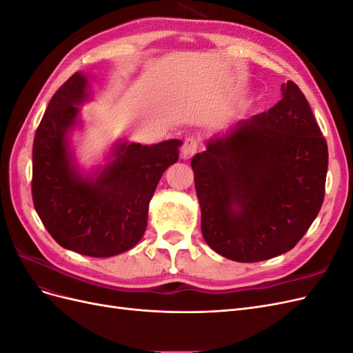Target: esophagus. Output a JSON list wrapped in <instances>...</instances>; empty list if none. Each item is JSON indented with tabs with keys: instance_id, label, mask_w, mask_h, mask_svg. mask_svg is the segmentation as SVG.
Segmentation results:
<instances>
[{
	"instance_id": "esophagus-1",
	"label": "esophagus",
	"mask_w": 353,
	"mask_h": 353,
	"mask_svg": "<svg viewBox=\"0 0 353 353\" xmlns=\"http://www.w3.org/2000/svg\"><path fill=\"white\" fill-rule=\"evenodd\" d=\"M197 148H199L197 138L188 137V138H185L183 148H181V156H183V159H191L197 153Z\"/></svg>"
}]
</instances>
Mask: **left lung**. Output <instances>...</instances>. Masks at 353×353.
<instances>
[{
    "label": "left lung",
    "instance_id": "obj_1",
    "mask_svg": "<svg viewBox=\"0 0 353 353\" xmlns=\"http://www.w3.org/2000/svg\"><path fill=\"white\" fill-rule=\"evenodd\" d=\"M201 234L223 258L261 262L292 250L323 206L328 147L293 81L268 112L240 122L191 160Z\"/></svg>",
    "mask_w": 353,
    "mask_h": 353
}]
</instances>
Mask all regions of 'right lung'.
I'll list each match as a JSON object with an SVG mask.
<instances>
[{
    "instance_id": "obj_1",
    "label": "right lung",
    "mask_w": 353,
    "mask_h": 353,
    "mask_svg": "<svg viewBox=\"0 0 353 353\" xmlns=\"http://www.w3.org/2000/svg\"><path fill=\"white\" fill-rule=\"evenodd\" d=\"M87 97V79L74 73L52 95L32 147V199L44 227L65 249L110 258L141 240L148 203L165 170L178 160L179 140L121 144L97 176L74 174L66 132Z\"/></svg>"
}]
</instances>
